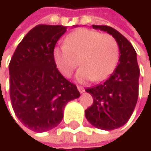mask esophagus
Here are the masks:
<instances>
[{"label": "esophagus", "instance_id": "esophagus-1", "mask_svg": "<svg viewBox=\"0 0 151 151\" xmlns=\"http://www.w3.org/2000/svg\"><path fill=\"white\" fill-rule=\"evenodd\" d=\"M78 91H79V93H81L85 92V88H84V87H82V86H78Z\"/></svg>", "mask_w": 151, "mask_h": 151}]
</instances>
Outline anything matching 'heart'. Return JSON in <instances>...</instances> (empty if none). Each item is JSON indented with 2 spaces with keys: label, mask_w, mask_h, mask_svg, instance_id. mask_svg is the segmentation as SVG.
Returning a JSON list of instances; mask_svg holds the SVG:
<instances>
[{
  "label": "heart",
  "mask_w": 151,
  "mask_h": 151,
  "mask_svg": "<svg viewBox=\"0 0 151 151\" xmlns=\"http://www.w3.org/2000/svg\"><path fill=\"white\" fill-rule=\"evenodd\" d=\"M119 53L118 43L112 35L79 29L65 37V45L54 49L53 58L58 70L66 78L73 75L80 65L82 67L77 73L76 79L86 83L106 79L114 70Z\"/></svg>",
  "instance_id": "1"
}]
</instances>
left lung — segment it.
<instances>
[{"label":"left lung","instance_id":"1","mask_svg":"<svg viewBox=\"0 0 151 151\" xmlns=\"http://www.w3.org/2000/svg\"><path fill=\"white\" fill-rule=\"evenodd\" d=\"M112 35L120 49V63L104 83L86 89L93 102L85 114L94 127L112 130L123 126L130 118L138 99L140 69L136 53L130 42L114 28L106 25H93Z\"/></svg>","mask_w":151,"mask_h":151}]
</instances>
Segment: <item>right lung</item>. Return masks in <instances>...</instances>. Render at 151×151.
Returning a JSON list of instances; mask_svg holds the SVG:
<instances>
[{
	"instance_id": "add662e5",
	"label": "right lung",
	"mask_w": 151,
	"mask_h": 151,
	"mask_svg": "<svg viewBox=\"0 0 151 151\" xmlns=\"http://www.w3.org/2000/svg\"><path fill=\"white\" fill-rule=\"evenodd\" d=\"M66 29L37 25L18 45L9 63L12 107L19 121L35 132L57 127L65 105L80 95L76 85L59 73L53 58L55 45Z\"/></svg>"
}]
</instances>
